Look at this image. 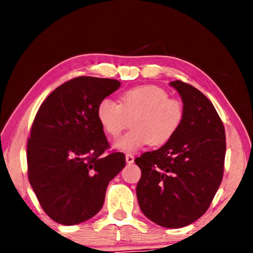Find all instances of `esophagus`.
<instances>
[{"label":"esophagus","mask_w":253,"mask_h":253,"mask_svg":"<svg viewBox=\"0 0 253 253\" xmlns=\"http://www.w3.org/2000/svg\"><path fill=\"white\" fill-rule=\"evenodd\" d=\"M125 158H126L127 164H132V163H134V156H132L131 154H126Z\"/></svg>","instance_id":"1"}]
</instances>
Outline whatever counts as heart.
Masks as SVG:
<instances>
[{"mask_svg":"<svg viewBox=\"0 0 253 253\" xmlns=\"http://www.w3.org/2000/svg\"><path fill=\"white\" fill-rule=\"evenodd\" d=\"M97 118L113 137L121 135L131 121L132 129L115 140L113 146L132 153L148 144L160 146L172 139L183 123L184 109L181 102L169 98L163 88L146 84L123 92L119 104L108 98L101 100Z\"/></svg>","mask_w":253,"mask_h":253,"instance_id":"obj_1","label":"heart"}]
</instances>
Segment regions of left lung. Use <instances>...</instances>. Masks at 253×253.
Returning <instances> with one entry per match:
<instances>
[{"instance_id": "1", "label": "left lung", "mask_w": 253, "mask_h": 253, "mask_svg": "<svg viewBox=\"0 0 253 253\" xmlns=\"http://www.w3.org/2000/svg\"><path fill=\"white\" fill-rule=\"evenodd\" d=\"M181 96L184 119L170 140L144 153L136 187L144 215L161 226L177 229L207 212L223 177L225 132L215 108L193 85L169 83Z\"/></svg>"}]
</instances>
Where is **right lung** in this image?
Masks as SVG:
<instances>
[{
    "label": "right lung",
    "instance_id": "right-lung-1",
    "mask_svg": "<svg viewBox=\"0 0 253 253\" xmlns=\"http://www.w3.org/2000/svg\"><path fill=\"white\" fill-rule=\"evenodd\" d=\"M121 87L115 79L78 77L50 93L40 106L28 140L29 181L53 221L74 225L100 211L107 186L125 168L111 153L97 118L101 100Z\"/></svg>",
    "mask_w": 253,
    "mask_h": 253
}]
</instances>
